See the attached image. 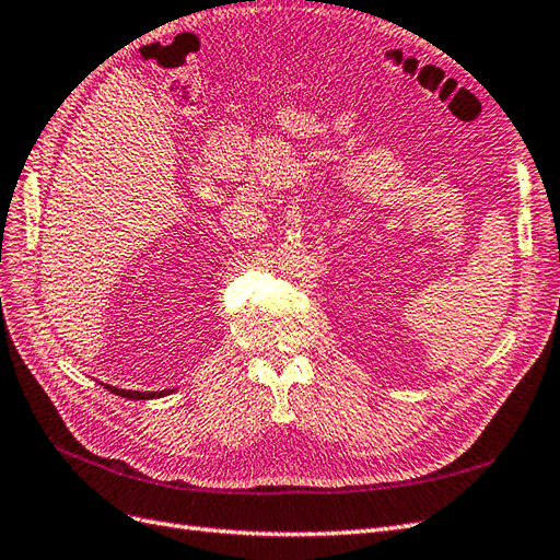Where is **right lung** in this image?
<instances>
[{
	"mask_svg": "<svg viewBox=\"0 0 560 560\" xmlns=\"http://www.w3.org/2000/svg\"><path fill=\"white\" fill-rule=\"evenodd\" d=\"M109 393L118 395V397H126V399H154V397H163V395H171L167 389H163V393H132V389H118L114 385H105Z\"/></svg>",
	"mask_w": 560,
	"mask_h": 560,
	"instance_id": "obj_1",
	"label": "right lung"
}]
</instances>
